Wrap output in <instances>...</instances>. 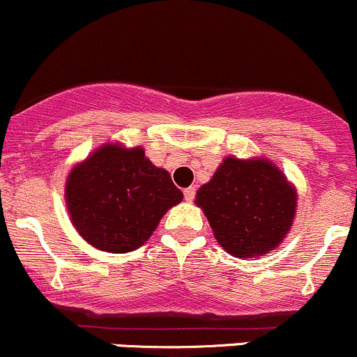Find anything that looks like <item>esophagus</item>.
<instances>
[{"instance_id":"esophagus-1","label":"esophagus","mask_w":357,"mask_h":357,"mask_svg":"<svg viewBox=\"0 0 357 357\" xmlns=\"http://www.w3.org/2000/svg\"><path fill=\"white\" fill-rule=\"evenodd\" d=\"M195 193H197V190L193 188V186H190V188L185 190V200L186 202H193L195 200Z\"/></svg>"}]
</instances>
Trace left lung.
<instances>
[{
    "instance_id": "obj_1",
    "label": "left lung",
    "mask_w": 357,
    "mask_h": 357,
    "mask_svg": "<svg viewBox=\"0 0 357 357\" xmlns=\"http://www.w3.org/2000/svg\"><path fill=\"white\" fill-rule=\"evenodd\" d=\"M217 243L236 258H258L291 231L298 191L267 157L229 155L195 198Z\"/></svg>"
}]
</instances>
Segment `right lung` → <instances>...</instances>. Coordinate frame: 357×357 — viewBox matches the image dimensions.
<instances>
[{
	"label": "right lung",
	"mask_w": 357,
	"mask_h": 357,
	"mask_svg": "<svg viewBox=\"0 0 357 357\" xmlns=\"http://www.w3.org/2000/svg\"><path fill=\"white\" fill-rule=\"evenodd\" d=\"M183 200L166 169L142 147L107 142L71 167L65 204L73 227L107 253H128L153 234L169 208Z\"/></svg>",
	"instance_id": "1"
}]
</instances>
